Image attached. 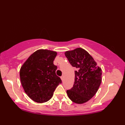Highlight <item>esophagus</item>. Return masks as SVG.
I'll return each mask as SVG.
<instances>
[{
    "mask_svg": "<svg viewBox=\"0 0 125 125\" xmlns=\"http://www.w3.org/2000/svg\"><path fill=\"white\" fill-rule=\"evenodd\" d=\"M63 78H64V77H63V76H62L61 77V79H62V81H63V79H64Z\"/></svg>",
    "mask_w": 125,
    "mask_h": 125,
    "instance_id": "obj_1",
    "label": "esophagus"
}]
</instances>
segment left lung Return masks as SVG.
Listing matches in <instances>:
<instances>
[{"instance_id": "left-lung-1", "label": "left lung", "mask_w": 125, "mask_h": 125, "mask_svg": "<svg viewBox=\"0 0 125 125\" xmlns=\"http://www.w3.org/2000/svg\"><path fill=\"white\" fill-rule=\"evenodd\" d=\"M75 71L73 87L67 91L71 100L77 104L87 102L94 96L102 82V70L86 50L78 48L65 52Z\"/></svg>"}]
</instances>
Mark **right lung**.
Returning <instances> with one entry per match:
<instances>
[{
  "mask_svg": "<svg viewBox=\"0 0 125 125\" xmlns=\"http://www.w3.org/2000/svg\"><path fill=\"white\" fill-rule=\"evenodd\" d=\"M56 52L40 49L31 54L20 70L21 83L26 94L34 102L42 103L51 99L56 87L62 83L56 74L54 60Z\"/></svg>",
  "mask_w": 125,
  "mask_h": 125,
  "instance_id": "add662e5",
  "label": "right lung"
}]
</instances>
